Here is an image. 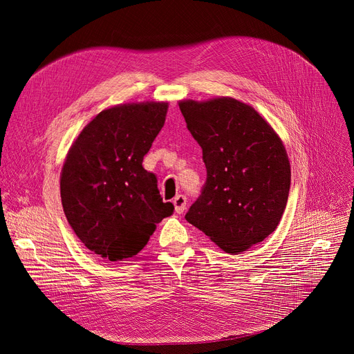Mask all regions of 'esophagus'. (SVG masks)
I'll return each mask as SVG.
<instances>
[{
  "instance_id": "34e87169",
  "label": "esophagus",
  "mask_w": 354,
  "mask_h": 354,
  "mask_svg": "<svg viewBox=\"0 0 354 354\" xmlns=\"http://www.w3.org/2000/svg\"><path fill=\"white\" fill-rule=\"evenodd\" d=\"M187 196H183V195H178V196H175V199H174V205H175V211L178 212V214H182L185 209H187Z\"/></svg>"
}]
</instances>
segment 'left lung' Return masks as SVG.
<instances>
[{"label": "left lung", "mask_w": 354, "mask_h": 354, "mask_svg": "<svg viewBox=\"0 0 354 354\" xmlns=\"http://www.w3.org/2000/svg\"><path fill=\"white\" fill-rule=\"evenodd\" d=\"M179 109L207 167V182L185 218L225 252L247 251L272 234L284 214L291 182L286 147L239 100H182Z\"/></svg>", "instance_id": "obj_1"}]
</instances>
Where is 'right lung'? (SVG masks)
Here are the masks:
<instances>
[{"mask_svg": "<svg viewBox=\"0 0 354 354\" xmlns=\"http://www.w3.org/2000/svg\"><path fill=\"white\" fill-rule=\"evenodd\" d=\"M167 103L146 102L106 109L73 143L62 178V203L74 234L110 261L136 255L174 214L155 174L142 166L165 124Z\"/></svg>", "mask_w": 354, "mask_h": 354, "instance_id": "add662e5", "label": "right lung"}]
</instances>
